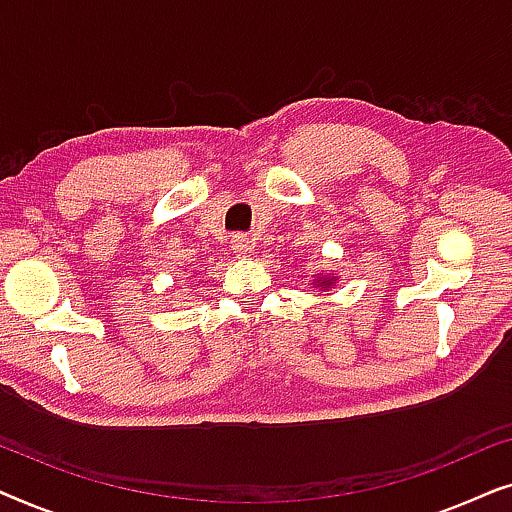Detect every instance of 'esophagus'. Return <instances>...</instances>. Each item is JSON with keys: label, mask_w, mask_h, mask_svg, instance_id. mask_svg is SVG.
<instances>
[{"label": "esophagus", "mask_w": 512, "mask_h": 512, "mask_svg": "<svg viewBox=\"0 0 512 512\" xmlns=\"http://www.w3.org/2000/svg\"><path fill=\"white\" fill-rule=\"evenodd\" d=\"M233 249H235L237 256H247V254H251V242H249V237L237 235L235 240H233Z\"/></svg>", "instance_id": "1"}]
</instances>
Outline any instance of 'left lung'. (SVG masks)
<instances>
[{
	"label": "left lung",
	"mask_w": 512,
	"mask_h": 512,
	"mask_svg": "<svg viewBox=\"0 0 512 512\" xmlns=\"http://www.w3.org/2000/svg\"><path fill=\"white\" fill-rule=\"evenodd\" d=\"M335 284H338V277H335L333 272H319V275H314L312 279V286L319 291H331Z\"/></svg>",
	"instance_id": "obj_1"
}]
</instances>
